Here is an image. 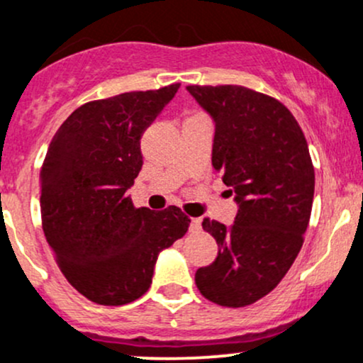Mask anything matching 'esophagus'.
I'll return each instance as SVG.
<instances>
[{
	"instance_id": "esophagus-1",
	"label": "esophagus",
	"mask_w": 363,
	"mask_h": 363,
	"mask_svg": "<svg viewBox=\"0 0 363 363\" xmlns=\"http://www.w3.org/2000/svg\"><path fill=\"white\" fill-rule=\"evenodd\" d=\"M189 230H191L193 233H196V231H200L201 230V219H191V226H189Z\"/></svg>"
}]
</instances>
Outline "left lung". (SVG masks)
<instances>
[{
  "label": "left lung",
  "instance_id": "left-lung-1",
  "mask_svg": "<svg viewBox=\"0 0 363 363\" xmlns=\"http://www.w3.org/2000/svg\"><path fill=\"white\" fill-rule=\"evenodd\" d=\"M213 118L212 165L235 193L231 228L203 219L216 238V261L194 274L205 299L242 308L269 294L291 269L304 242L315 193L306 137L274 97L240 85H189Z\"/></svg>",
  "mask_w": 363,
  "mask_h": 363
}]
</instances>
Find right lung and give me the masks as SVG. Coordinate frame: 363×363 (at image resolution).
<instances>
[{"label": "right lung", "mask_w": 363, "mask_h": 363, "mask_svg": "<svg viewBox=\"0 0 363 363\" xmlns=\"http://www.w3.org/2000/svg\"><path fill=\"white\" fill-rule=\"evenodd\" d=\"M181 83L79 106L53 135L41 181V224L67 281L91 303L121 306L151 285L156 259L188 231L179 207L135 208L140 137Z\"/></svg>", "instance_id": "obj_1"}]
</instances>
